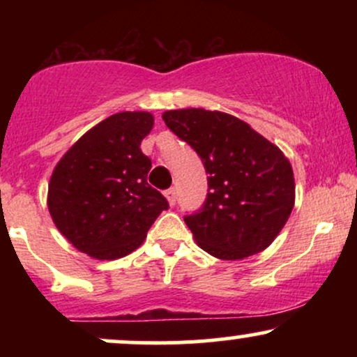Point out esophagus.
<instances>
[{
    "mask_svg": "<svg viewBox=\"0 0 357 357\" xmlns=\"http://www.w3.org/2000/svg\"><path fill=\"white\" fill-rule=\"evenodd\" d=\"M165 195H166L167 202H169L171 206H174V204H176V190H174V188H169V190H166Z\"/></svg>",
    "mask_w": 357,
    "mask_h": 357,
    "instance_id": "esophagus-1",
    "label": "esophagus"
}]
</instances>
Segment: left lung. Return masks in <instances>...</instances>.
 <instances>
[{
    "instance_id": "left-lung-1",
    "label": "left lung",
    "mask_w": 357,
    "mask_h": 357,
    "mask_svg": "<svg viewBox=\"0 0 357 357\" xmlns=\"http://www.w3.org/2000/svg\"><path fill=\"white\" fill-rule=\"evenodd\" d=\"M162 121L196 151L210 174L203 206L184 216L199 247L221 260H241L267 248L296 202L289 159L230 114L167 110Z\"/></svg>"
}]
</instances>
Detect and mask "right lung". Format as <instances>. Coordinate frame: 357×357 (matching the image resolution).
<instances>
[{"mask_svg":"<svg viewBox=\"0 0 357 357\" xmlns=\"http://www.w3.org/2000/svg\"><path fill=\"white\" fill-rule=\"evenodd\" d=\"M149 112H119L84 134L53 171L48 210L61 235L80 252L114 260L134 252L169 208L147 183L151 159L141 141Z\"/></svg>","mask_w":357,"mask_h":357,"instance_id":"1","label":"right lung"}]
</instances>
